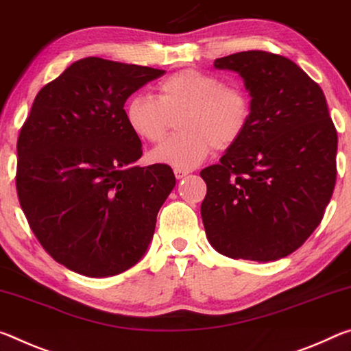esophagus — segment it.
<instances>
[{
    "mask_svg": "<svg viewBox=\"0 0 351 351\" xmlns=\"http://www.w3.org/2000/svg\"><path fill=\"white\" fill-rule=\"evenodd\" d=\"M189 169H182V168H174V174H176V179H183V177L189 174Z\"/></svg>",
    "mask_w": 351,
    "mask_h": 351,
    "instance_id": "obj_1",
    "label": "esophagus"
}]
</instances>
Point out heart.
I'll return each instance as SVG.
<instances>
[{"label":"heart","mask_w":351,"mask_h":351,"mask_svg":"<svg viewBox=\"0 0 351 351\" xmlns=\"http://www.w3.org/2000/svg\"><path fill=\"white\" fill-rule=\"evenodd\" d=\"M179 135L154 149L155 163L189 169L216 147L226 151L243 138L252 118V99L237 84L215 74L185 68L160 80L157 99L136 95L124 107L125 124L140 140L158 145L179 118Z\"/></svg>","instance_id":"heart-1"}]
</instances>
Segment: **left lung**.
Wrapping results in <instances>:
<instances>
[{"instance_id": "8db88e82", "label": "left lung", "mask_w": 351, "mask_h": 351, "mask_svg": "<svg viewBox=\"0 0 351 351\" xmlns=\"http://www.w3.org/2000/svg\"><path fill=\"white\" fill-rule=\"evenodd\" d=\"M215 66L244 79L252 118L221 163L200 171L206 238L234 260L288 256L317 228L335 191L337 132L325 95L294 62L266 51Z\"/></svg>"}]
</instances>
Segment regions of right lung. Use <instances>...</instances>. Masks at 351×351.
Returning a JSON list of instances; mask_svg holds the SVG:
<instances>
[{"label": "right lung", "instance_id": "1", "mask_svg": "<svg viewBox=\"0 0 351 351\" xmlns=\"http://www.w3.org/2000/svg\"><path fill=\"white\" fill-rule=\"evenodd\" d=\"M163 74L87 57L34 99L16 141V193L38 243L70 271L110 277L147 250L176 177L168 165H134L143 149L124 102Z\"/></svg>", "mask_w": 351, "mask_h": 351}]
</instances>
